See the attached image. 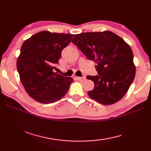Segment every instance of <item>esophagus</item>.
Returning <instances> with one entry per match:
<instances>
[{"instance_id":"esophagus-1","label":"esophagus","mask_w":151,"mask_h":151,"mask_svg":"<svg viewBox=\"0 0 151 151\" xmlns=\"http://www.w3.org/2000/svg\"><path fill=\"white\" fill-rule=\"evenodd\" d=\"M76 78L78 79L79 81H85L86 80V76H82V77H78V76H76Z\"/></svg>"}]
</instances>
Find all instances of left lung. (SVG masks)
I'll list each match as a JSON object with an SVG mask.
<instances>
[{
	"mask_svg": "<svg viewBox=\"0 0 151 151\" xmlns=\"http://www.w3.org/2000/svg\"><path fill=\"white\" fill-rule=\"evenodd\" d=\"M87 59L94 61L98 75L86 76L94 87L88 96L109 105L122 98L133 81L136 68L133 53L124 40L111 31L84 32L72 40Z\"/></svg>",
	"mask_w": 151,
	"mask_h": 151,
	"instance_id": "1",
	"label": "left lung"
}]
</instances>
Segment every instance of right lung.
Wrapping results in <instances>:
<instances>
[{"label":"right lung","instance_id":"add662e5","mask_svg":"<svg viewBox=\"0 0 151 151\" xmlns=\"http://www.w3.org/2000/svg\"><path fill=\"white\" fill-rule=\"evenodd\" d=\"M73 36L41 31L22 44L17 62V70L25 91L35 101L51 103L67 93L73 79L53 70Z\"/></svg>","mask_w":151,"mask_h":151}]
</instances>
